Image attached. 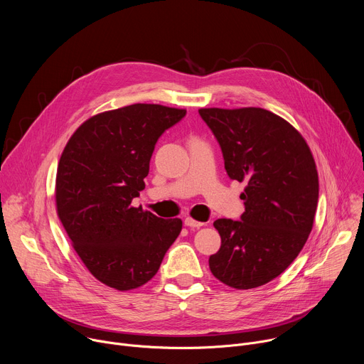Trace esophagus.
Returning <instances> with one entry per match:
<instances>
[{
	"instance_id": "34e87169",
	"label": "esophagus",
	"mask_w": 364,
	"mask_h": 364,
	"mask_svg": "<svg viewBox=\"0 0 364 364\" xmlns=\"http://www.w3.org/2000/svg\"><path fill=\"white\" fill-rule=\"evenodd\" d=\"M184 225L188 226V228H196V229H198V228H201L204 223H203V222H197V220H194V219H191V218H186V219H184Z\"/></svg>"
}]
</instances>
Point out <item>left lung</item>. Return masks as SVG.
Here are the masks:
<instances>
[{
    "label": "left lung",
    "instance_id": "8db88e82",
    "mask_svg": "<svg viewBox=\"0 0 364 364\" xmlns=\"http://www.w3.org/2000/svg\"><path fill=\"white\" fill-rule=\"evenodd\" d=\"M218 138L228 176L246 181L240 220L218 219L220 249L209 257L212 274L236 289L279 277L298 256L314 225L317 166L304 136L262 108H201Z\"/></svg>",
    "mask_w": 364,
    "mask_h": 364
}]
</instances>
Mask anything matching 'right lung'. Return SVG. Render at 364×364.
<instances>
[{
	"label": "right lung",
	"instance_id": "right-lung-1",
	"mask_svg": "<svg viewBox=\"0 0 364 364\" xmlns=\"http://www.w3.org/2000/svg\"><path fill=\"white\" fill-rule=\"evenodd\" d=\"M186 109L134 103L86 119L58 166L56 210L72 246L102 284L129 291L159 272L181 232V219H161L132 198L144 190L160 135Z\"/></svg>",
	"mask_w": 364,
	"mask_h": 364
}]
</instances>
